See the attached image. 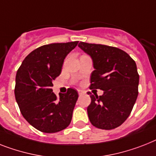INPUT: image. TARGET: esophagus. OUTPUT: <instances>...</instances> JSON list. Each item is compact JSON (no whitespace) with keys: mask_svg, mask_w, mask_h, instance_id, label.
<instances>
[{"mask_svg":"<svg viewBox=\"0 0 156 156\" xmlns=\"http://www.w3.org/2000/svg\"><path fill=\"white\" fill-rule=\"evenodd\" d=\"M82 92L81 90H78V94H79V95H82Z\"/></svg>","mask_w":156,"mask_h":156,"instance_id":"obj_1","label":"esophagus"}]
</instances>
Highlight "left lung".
<instances>
[{"instance_id": "left-lung-1", "label": "left lung", "mask_w": 156, "mask_h": 156, "mask_svg": "<svg viewBox=\"0 0 156 156\" xmlns=\"http://www.w3.org/2000/svg\"><path fill=\"white\" fill-rule=\"evenodd\" d=\"M78 46L93 60L90 89L103 90L101 96L88 93L90 121L102 130L116 128L128 118L137 99L140 75L136 63L119 48L82 41Z\"/></svg>"}]
</instances>
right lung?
I'll return each mask as SVG.
<instances>
[{
	"mask_svg": "<svg viewBox=\"0 0 156 156\" xmlns=\"http://www.w3.org/2000/svg\"><path fill=\"white\" fill-rule=\"evenodd\" d=\"M78 43L40 46L28 54L17 69L16 101L26 121L41 132H58L71 122L78 92L69 88L58 98L53 93L52 87L53 81L60 75L64 59Z\"/></svg>",
	"mask_w": 156,
	"mask_h": 156,
	"instance_id": "obj_1",
	"label": "right lung"
}]
</instances>
